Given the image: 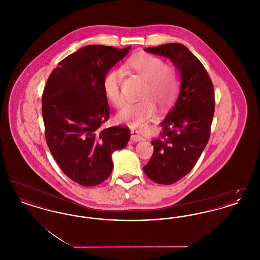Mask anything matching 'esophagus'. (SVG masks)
I'll return each instance as SVG.
<instances>
[{"label": "esophagus", "instance_id": "34e87169", "mask_svg": "<svg viewBox=\"0 0 260 260\" xmlns=\"http://www.w3.org/2000/svg\"><path fill=\"white\" fill-rule=\"evenodd\" d=\"M132 141L134 142H138V141H143L144 137L141 136V134L138 131H133L132 132V137H131Z\"/></svg>", "mask_w": 260, "mask_h": 260}]
</instances>
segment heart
Returning a JSON list of instances; mask_svg holds the SVG:
<instances>
[{
	"label": "heart",
	"mask_w": 260,
	"mask_h": 260,
	"mask_svg": "<svg viewBox=\"0 0 260 260\" xmlns=\"http://www.w3.org/2000/svg\"><path fill=\"white\" fill-rule=\"evenodd\" d=\"M127 66L145 80L140 91L142 99L124 105L117 119L120 122L139 124L155 114L156 105L167 108L173 104L179 89V75L174 67L167 66L160 57L145 52L129 58ZM123 79V71L119 68H111L103 78L105 95L116 107L124 102L121 90Z\"/></svg>",
	"instance_id": "1"
}]
</instances>
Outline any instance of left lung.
<instances>
[{"label": "left lung", "instance_id": "8db88e82", "mask_svg": "<svg viewBox=\"0 0 260 260\" xmlns=\"http://www.w3.org/2000/svg\"><path fill=\"white\" fill-rule=\"evenodd\" d=\"M170 58L180 74V91L161 122L159 138L152 140L153 155L143 171L150 179L170 185L191 172L206 147L214 113L210 76L198 58L178 43L145 49Z\"/></svg>", "mask_w": 260, "mask_h": 260}]
</instances>
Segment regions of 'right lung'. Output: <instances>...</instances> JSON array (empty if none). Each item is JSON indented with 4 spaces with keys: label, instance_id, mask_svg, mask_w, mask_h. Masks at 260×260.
I'll return each mask as SVG.
<instances>
[{
    "label": "right lung",
    "instance_id": "add662e5",
    "mask_svg": "<svg viewBox=\"0 0 260 260\" xmlns=\"http://www.w3.org/2000/svg\"><path fill=\"white\" fill-rule=\"evenodd\" d=\"M129 49L82 48L58 63L44 89L47 144L62 172L80 185L91 187L106 180L113 169L112 153L129 140L127 127H101L110 114L103 78Z\"/></svg>",
    "mask_w": 260,
    "mask_h": 260
}]
</instances>
